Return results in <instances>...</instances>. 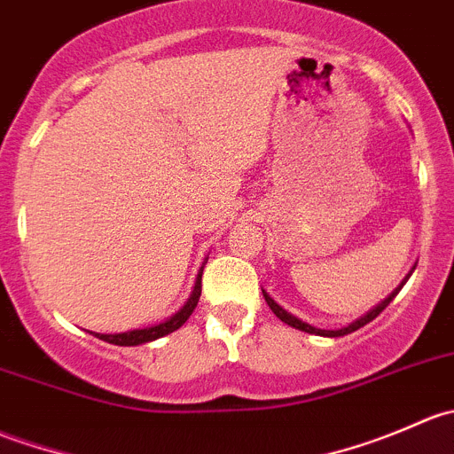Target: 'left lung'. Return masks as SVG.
Masks as SVG:
<instances>
[{
  "instance_id": "left-lung-1",
  "label": "left lung",
  "mask_w": 454,
  "mask_h": 454,
  "mask_svg": "<svg viewBox=\"0 0 454 454\" xmlns=\"http://www.w3.org/2000/svg\"><path fill=\"white\" fill-rule=\"evenodd\" d=\"M413 270H415V265H413ZM413 270H411V272L406 274V277H404V281H402L400 286H397L395 290H393L391 294H388L387 299L382 301V303H378V305H375L373 309H369L367 314H364V316H360V318H356L354 323H349V325H347V327H342V329H318V327H312V325H309V323H303V320H301V318H296V316H292L290 312H286V309H283L281 305H278L277 301H274L272 296H270L268 292H265V290H263V299H265V303L270 305V309H272V312L277 314V318H281L283 323H287V325H290V327H294V329H301V332H308V333H316V336L338 338V336H347V333H351V332H356V329L364 327V325L371 323V320H373L375 316H378L380 312H382V309H387V305L391 303L393 299H395V296H397V292H400L402 287H404V283L409 281V277H411V274H413Z\"/></svg>"
}]
</instances>
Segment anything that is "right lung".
<instances>
[{"instance_id": "1", "label": "right lung", "mask_w": 454, "mask_h": 454, "mask_svg": "<svg viewBox=\"0 0 454 454\" xmlns=\"http://www.w3.org/2000/svg\"><path fill=\"white\" fill-rule=\"evenodd\" d=\"M201 272L204 270H200L198 274V281H195V287H193V294L189 296V301L184 303V308L180 309V312H176L171 316V318H167L164 323L160 325H153V327H145V329H131V332H122V333H94L96 338H100V340L109 342V345H118V347H136V345H142V342H151V340H158V338L167 336V333L176 332V329H180L182 325L189 320V316L193 314V309L198 308V301H200V294H201Z\"/></svg>"}]
</instances>
